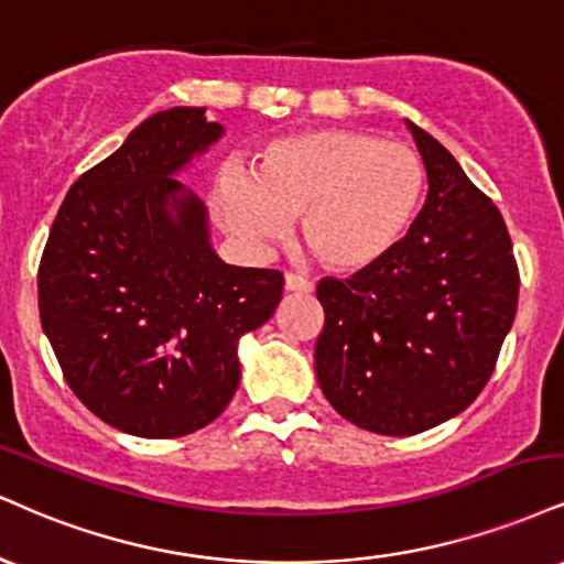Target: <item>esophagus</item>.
Wrapping results in <instances>:
<instances>
[{
	"instance_id": "1",
	"label": "esophagus",
	"mask_w": 564,
	"mask_h": 564,
	"mask_svg": "<svg viewBox=\"0 0 564 564\" xmlns=\"http://www.w3.org/2000/svg\"><path fill=\"white\" fill-rule=\"evenodd\" d=\"M315 289V283L307 281V278L296 275V273H286V291H300V294H310Z\"/></svg>"
}]
</instances>
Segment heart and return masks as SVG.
Returning a JSON list of instances; mask_svg holds the SVG:
<instances>
[{
  "instance_id": "heart-1",
  "label": "heart",
  "mask_w": 564,
  "mask_h": 564,
  "mask_svg": "<svg viewBox=\"0 0 564 564\" xmlns=\"http://www.w3.org/2000/svg\"><path fill=\"white\" fill-rule=\"evenodd\" d=\"M423 196L425 167L410 147L344 128L270 141L257 171L228 165L217 188L236 239L262 249L302 215V241L334 270H362L391 254L415 226Z\"/></svg>"
}]
</instances>
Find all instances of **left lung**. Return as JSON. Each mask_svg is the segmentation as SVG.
I'll list each match as a JSON object with an SVG mask.
<instances>
[{
  "label": "left lung",
  "instance_id": "obj_1",
  "mask_svg": "<svg viewBox=\"0 0 564 564\" xmlns=\"http://www.w3.org/2000/svg\"><path fill=\"white\" fill-rule=\"evenodd\" d=\"M406 126L429 173L415 226L383 260L317 283V383L338 415L381 436H415L476 402L520 291L497 205L431 133Z\"/></svg>",
  "mask_w": 564,
  "mask_h": 564
}]
</instances>
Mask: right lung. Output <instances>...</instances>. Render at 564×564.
Wrapping results in <instances>:
<instances>
[{
    "mask_svg": "<svg viewBox=\"0 0 564 564\" xmlns=\"http://www.w3.org/2000/svg\"><path fill=\"white\" fill-rule=\"evenodd\" d=\"M220 133L205 107L147 118L73 183L39 262V315L67 386L131 436L213 423L239 386L236 344L281 302V270L223 262L205 205L173 178Z\"/></svg>",
    "mask_w": 564,
    "mask_h": 564,
    "instance_id": "1",
    "label": "right lung"
}]
</instances>
